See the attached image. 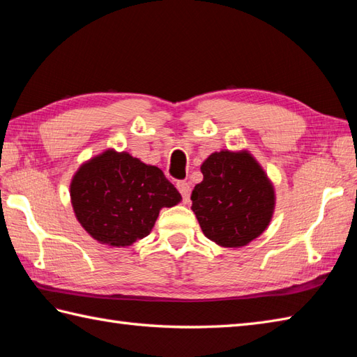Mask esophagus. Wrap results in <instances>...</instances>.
Returning <instances> with one entry per match:
<instances>
[{"mask_svg":"<svg viewBox=\"0 0 357 357\" xmlns=\"http://www.w3.org/2000/svg\"><path fill=\"white\" fill-rule=\"evenodd\" d=\"M176 187H178V190H179V193L183 195V198H184V201L187 202L188 201V198H190V192H192V188H190V184L187 183V181H179V183L176 184Z\"/></svg>","mask_w":357,"mask_h":357,"instance_id":"obj_1","label":"esophagus"}]
</instances>
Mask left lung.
<instances>
[{"instance_id":"obj_1","label":"left lung","mask_w":357,"mask_h":357,"mask_svg":"<svg viewBox=\"0 0 357 357\" xmlns=\"http://www.w3.org/2000/svg\"><path fill=\"white\" fill-rule=\"evenodd\" d=\"M204 179L192 192V210L206 236L227 248L259 238L275 211V187L247 150H221L201 165Z\"/></svg>"}]
</instances>
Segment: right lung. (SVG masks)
Instances as JSON below:
<instances>
[{
	"instance_id": "add662e5",
	"label": "right lung",
	"mask_w": 357,
	"mask_h": 357,
	"mask_svg": "<svg viewBox=\"0 0 357 357\" xmlns=\"http://www.w3.org/2000/svg\"><path fill=\"white\" fill-rule=\"evenodd\" d=\"M181 199L161 169L113 149L82 164L70 183L78 222L95 241L110 247H128L146 238L159 210Z\"/></svg>"
}]
</instances>
